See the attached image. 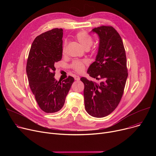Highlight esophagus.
I'll return each instance as SVG.
<instances>
[{"mask_svg":"<svg viewBox=\"0 0 156 156\" xmlns=\"http://www.w3.org/2000/svg\"><path fill=\"white\" fill-rule=\"evenodd\" d=\"M80 76H77V75L75 76V80H76V81H79V80H80Z\"/></svg>","mask_w":156,"mask_h":156,"instance_id":"1","label":"esophagus"}]
</instances>
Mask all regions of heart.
<instances>
[{
	"mask_svg": "<svg viewBox=\"0 0 156 156\" xmlns=\"http://www.w3.org/2000/svg\"><path fill=\"white\" fill-rule=\"evenodd\" d=\"M75 38L78 42L85 49H88L94 42L93 37L85 31H81L77 33L75 35ZM66 43L65 42L62 49L63 54L66 53ZM87 64L88 62L85 60H75L71 63V67L73 70L80 73L84 71Z\"/></svg>",
	"mask_w": 156,
	"mask_h": 156,
	"instance_id": "b5f03b06",
	"label": "heart"
}]
</instances>
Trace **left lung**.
<instances>
[{
    "instance_id": "1",
    "label": "left lung",
    "mask_w": 156,
    "mask_h": 156,
    "mask_svg": "<svg viewBox=\"0 0 156 156\" xmlns=\"http://www.w3.org/2000/svg\"><path fill=\"white\" fill-rule=\"evenodd\" d=\"M99 37L95 61L89 66L87 73L101 81L96 83L82 77L84 83V101L86 111L95 118L110 114L118 105L123 94L128 77L126 57L122 39L112 27L94 28Z\"/></svg>"
}]
</instances>
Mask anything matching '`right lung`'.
<instances>
[{"instance_id": "1", "label": "right lung", "mask_w": 156, "mask_h": 156, "mask_svg": "<svg viewBox=\"0 0 156 156\" xmlns=\"http://www.w3.org/2000/svg\"><path fill=\"white\" fill-rule=\"evenodd\" d=\"M62 28H54L37 37L27 60L30 87L39 107L47 113L61 109L74 82L70 76L62 81H57L54 77V64L62 59Z\"/></svg>"}]
</instances>
